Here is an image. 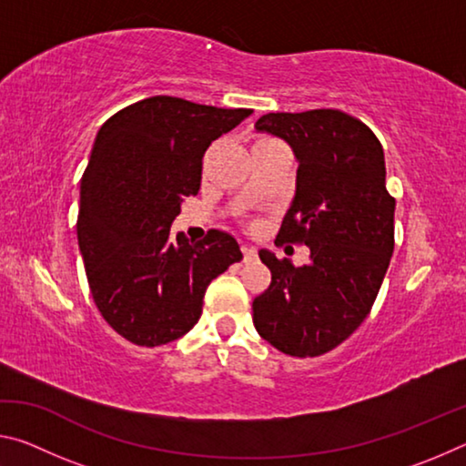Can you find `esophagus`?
Listing matches in <instances>:
<instances>
[{"label": "esophagus", "instance_id": "esophagus-1", "mask_svg": "<svg viewBox=\"0 0 466 466\" xmlns=\"http://www.w3.org/2000/svg\"><path fill=\"white\" fill-rule=\"evenodd\" d=\"M242 257H244V263H250L257 258V248L255 247H242Z\"/></svg>", "mask_w": 466, "mask_h": 466}]
</instances>
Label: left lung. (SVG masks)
<instances>
[{"label": "left lung", "mask_w": 466, "mask_h": 466, "mask_svg": "<svg viewBox=\"0 0 466 466\" xmlns=\"http://www.w3.org/2000/svg\"><path fill=\"white\" fill-rule=\"evenodd\" d=\"M255 129L294 149L296 195L278 238L306 244L310 258L296 267L258 250L271 286L252 299V322L288 356H322L364 322L392 257L394 197L382 146L356 116L333 108L269 113Z\"/></svg>", "instance_id": "left-lung-1"}]
</instances>
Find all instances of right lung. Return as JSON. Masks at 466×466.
Masks as SVG:
<instances>
[{
  "label": "right lung",
  "instance_id": "add662e5",
  "mask_svg": "<svg viewBox=\"0 0 466 466\" xmlns=\"http://www.w3.org/2000/svg\"><path fill=\"white\" fill-rule=\"evenodd\" d=\"M252 113L152 96L102 125L80 185L77 244L98 310L141 347L175 341L203 310L205 289L242 252L234 236L170 234L199 193L203 154Z\"/></svg>",
  "mask_w": 466,
  "mask_h": 466
}]
</instances>
